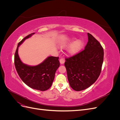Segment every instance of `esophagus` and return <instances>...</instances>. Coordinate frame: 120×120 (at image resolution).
Here are the masks:
<instances>
[{
    "mask_svg": "<svg viewBox=\"0 0 120 120\" xmlns=\"http://www.w3.org/2000/svg\"><path fill=\"white\" fill-rule=\"evenodd\" d=\"M64 58H61V59H60V64H64Z\"/></svg>",
    "mask_w": 120,
    "mask_h": 120,
    "instance_id": "1",
    "label": "esophagus"
}]
</instances>
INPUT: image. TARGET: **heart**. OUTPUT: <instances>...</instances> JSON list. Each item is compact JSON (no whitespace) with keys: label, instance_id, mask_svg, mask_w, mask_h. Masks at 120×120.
<instances>
[{"label":"heart","instance_id":"b5f03b06","mask_svg":"<svg viewBox=\"0 0 120 120\" xmlns=\"http://www.w3.org/2000/svg\"><path fill=\"white\" fill-rule=\"evenodd\" d=\"M75 38H71L68 42L61 43L60 48L61 49H66L70 46V49L68 50V53L71 55H73L78 53L82 48L83 42L82 40H77L75 41Z\"/></svg>","mask_w":120,"mask_h":120}]
</instances>
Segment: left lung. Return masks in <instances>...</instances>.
Masks as SVG:
<instances>
[{"label":"left lung","mask_w":120,"mask_h":120,"mask_svg":"<svg viewBox=\"0 0 120 120\" xmlns=\"http://www.w3.org/2000/svg\"><path fill=\"white\" fill-rule=\"evenodd\" d=\"M85 49L67 58L64 63L68 79L76 91L87 89L99 78L104 60V49L100 43L89 33Z\"/></svg>","instance_id":"1"}]
</instances>
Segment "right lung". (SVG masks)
Returning <instances> with one entry per match:
<instances>
[{"label": "right lung", "instance_id": "obj_1", "mask_svg": "<svg viewBox=\"0 0 120 120\" xmlns=\"http://www.w3.org/2000/svg\"><path fill=\"white\" fill-rule=\"evenodd\" d=\"M34 34L28 35L18 43L14 55V64L19 77L25 84L32 89L45 91L51 86L60 63L59 57L55 56H49L35 66H30L22 63L18 54L19 47Z\"/></svg>", "mask_w": 120, "mask_h": 120}]
</instances>
